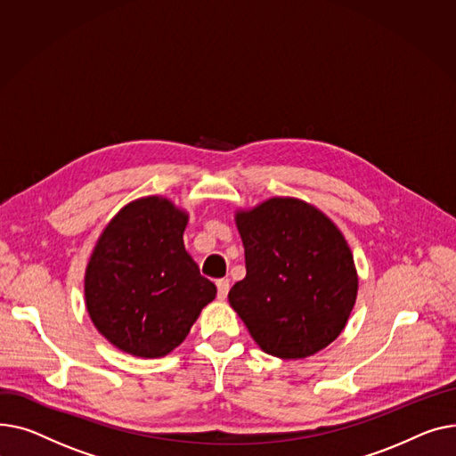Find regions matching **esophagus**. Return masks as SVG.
I'll return each mask as SVG.
<instances>
[{"label":"esophagus","mask_w":456,"mask_h":456,"mask_svg":"<svg viewBox=\"0 0 456 456\" xmlns=\"http://www.w3.org/2000/svg\"><path fill=\"white\" fill-rule=\"evenodd\" d=\"M228 290H230V280H226V278L217 280V298L219 300H224L228 297Z\"/></svg>","instance_id":"obj_1"}]
</instances>
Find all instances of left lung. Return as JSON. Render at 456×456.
Instances as JSON below:
<instances>
[{
	"mask_svg": "<svg viewBox=\"0 0 456 456\" xmlns=\"http://www.w3.org/2000/svg\"><path fill=\"white\" fill-rule=\"evenodd\" d=\"M247 276L228 300L265 354L305 359L346 328L357 300L354 254L338 226L313 204L273 197L235 211Z\"/></svg>",
	"mask_w": 456,
	"mask_h": 456,
	"instance_id": "8db88e82",
	"label": "left lung"
}]
</instances>
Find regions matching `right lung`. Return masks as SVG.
<instances>
[{"instance_id":"obj_1","label":"right lung","mask_w":456,"mask_h":456,"mask_svg":"<svg viewBox=\"0 0 456 456\" xmlns=\"http://www.w3.org/2000/svg\"><path fill=\"white\" fill-rule=\"evenodd\" d=\"M187 211L151 195L123 206L99 235L85 274L86 309L118 350L166 357L183 342L217 287L185 252Z\"/></svg>"}]
</instances>
